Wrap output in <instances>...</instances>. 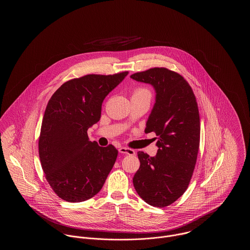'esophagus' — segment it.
Here are the masks:
<instances>
[{
  "instance_id": "obj_1",
  "label": "esophagus",
  "mask_w": 250,
  "mask_h": 250,
  "mask_svg": "<svg viewBox=\"0 0 250 250\" xmlns=\"http://www.w3.org/2000/svg\"><path fill=\"white\" fill-rule=\"evenodd\" d=\"M119 152L121 154H125V155H135V151L133 149L127 148V147H120Z\"/></svg>"
}]
</instances>
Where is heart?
<instances>
[{
	"instance_id": "b5f03b06",
	"label": "heart",
	"mask_w": 250,
	"mask_h": 250,
	"mask_svg": "<svg viewBox=\"0 0 250 250\" xmlns=\"http://www.w3.org/2000/svg\"><path fill=\"white\" fill-rule=\"evenodd\" d=\"M133 95H143V96H147V97H150L151 98V93L145 89V88H138L134 91Z\"/></svg>"
}]
</instances>
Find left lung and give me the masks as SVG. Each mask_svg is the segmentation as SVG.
Segmentation results:
<instances>
[{"label": "left lung", "instance_id": "obj_1", "mask_svg": "<svg viewBox=\"0 0 250 250\" xmlns=\"http://www.w3.org/2000/svg\"><path fill=\"white\" fill-rule=\"evenodd\" d=\"M130 78L155 88V106L145 133L155 132L158 147L155 156L138 152L141 166L133 185L144 202L163 208L186 192L193 175L201 135L198 103L190 85L177 72L154 67Z\"/></svg>", "mask_w": 250, "mask_h": 250}]
</instances>
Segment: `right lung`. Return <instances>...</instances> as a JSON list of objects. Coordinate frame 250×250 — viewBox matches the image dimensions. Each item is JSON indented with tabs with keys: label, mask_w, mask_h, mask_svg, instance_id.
I'll use <instances>...</instances> for the list:
<instances>
[{
	"label": "right lung",
	"mask_w": 250,
	"mask_h": 250,
	"mask_svg": "<svg viewBox=\"0 0 250 250\" xmlns=\"http://www.w3.org/2000/svg\"><path fill=\"white\" fill-rule=\"evenodd\" d=\"M128 71L90 74L62 84L52 95L38 141L41 166L50 188L63 201L81 202L102 188L118 150L90 142L87 130L101 117L105 97Z\"/></svg>",
	"instance_id": "obj_1"
}]
</instances>
